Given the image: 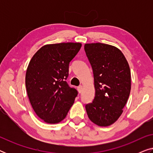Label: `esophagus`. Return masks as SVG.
Returning a JSON list of instances; mask_svg holds the SVG:
<instances>
[{
	"label": "esophagus",
	"mask_w": 153,
	"mask_h": 153,
	"mask_svg": "<svg viewBox=\"0 0 153 153\" xmlns=\"http://www.w3.org/2000/svg\"><path fill=\"white\" fill-rule=\"evenodd\" d=\"M77 89H78L79 93H81V92H82V91H83V86H82V85H79V86L77 88Z\"/></svg>",
	"instance_id": "1"
}]
</instances>
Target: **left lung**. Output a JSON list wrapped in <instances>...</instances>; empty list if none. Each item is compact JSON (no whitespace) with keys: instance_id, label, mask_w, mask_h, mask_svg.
I'll list each match as a JSON object with an SVG mask.
<instances>
[{"instance_id":"obj_1","label":"left lung","mask_w":153,"mask_h":153,"mask_svg":"<svg viewBox=\"0 0 153 153\" xmlns=\"http://www.w3.org/2000/svg\"><path fill=\"white\" fill-rule=\"evenodd\" d=\"M93 68L95 96L85 105L88 116L100 127L114 124L123 114L131 91V73L122 51L102 43L85 44Z\"/></svg>"}]
</instances>
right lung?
I'll list each match as a JSON object with an SVG mask.
<instances>
[{
	"label": "right lung",
	"mask_w": 153,
	"mask_h": 153,
	"mask_svg": "<svg viewBox=\"0 0 153 153\" xmlns=\"http://www.w3.org/2000/svg\"><path fill=\"white\" fill-rule=\"evenodd\" d=\"M81 47L79 42L46 45L34 54L26 74L27 94L37 116L49 124L65 118L77 91L66 82L69 64Z\"/></svg>",
	"instance_id": "right-lung-1"
}]
</instances>
